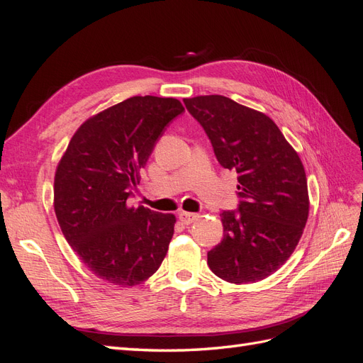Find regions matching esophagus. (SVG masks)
<instances>
[{
	"label": "esophagus",
	"mask_w": 363,
	"mask_h": 363,
	"mask_svg": "<svg viewBox=\"0 0 363 363\" xmlns=\"http://www.w3.org/2000/svg\"><path fill=\"white\" fill-rule=\"evenodd\" d=\"M179 218H180V221H182L184 225H189V224L195 223L196 219H199L200 216L196 215V213H191V212H180V213H179Z\"/></svg>",
	"instance_id": "obj_1"
}]
</instances>
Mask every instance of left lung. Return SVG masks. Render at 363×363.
Listing matches in <instances>:
<instances>
[{"label": "left lung", "mask_w": 363, "mask_h": 363, "mask_svg": "<svg viewBox=\"0 0 363 363\" xmlns=\"http://www.w3.org/2000/svg\"><path fill=\"white\" fill-rule=\"evenodd\" d=\"M218 162L238 174L239 213L223 212L224 239L207 265L228 283H256L294 252L309 216L301 159L274 121L223 95L184 98Z\"/></svg>", "instance_id": "left-lung-1"}]
</instances>
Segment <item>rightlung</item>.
Masks as SVG:
<instances>
[{
    "mask_svg": "<svg viewBox=\"0 0 363 363\" xmlns=\"http://www.w3.org/2000/svg\"><path fill=\"white\" fill-rule=\"evenodd\" d=\"M175 98L131 96L77 128L54 175L62 233L98 279L136 286L155 274L174 235L175 216L128 206L131 188L171 119Z\"/></svg>",
    "mask_w": 363,
    "mask_h": 363,
    "instance_id": "add662e5",
    "label": "right lung"
}]
</instances>
